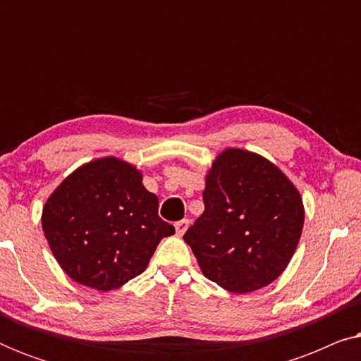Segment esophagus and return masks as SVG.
<instances>
[{"label":"esophagus","mask_w":361,"mask_h":361,"mask_svg":"<svg viewBox=\"0 0 361 361\" xmlns=\"http://www.w3.org/2000/svg\"><path fill=\"white\" fill-rule=\"evenodd\" d=\"M176 233L182 236L187 231V228H189V220H180V221H176Z\"/></svg>","instance_id":"34e87169"}]
</instances>
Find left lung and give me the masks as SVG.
<instances>
[{"instance_id": "8db88e82", "label": "left lung", "mask_w": 361, "mask_h": 361, "mask_svg": "<svg viewBox=\"0 0 361 361\" xmlns=\"http://www.w3.org/2000/svg\"><path fill=\"white\" fill-rule=\"evenodd\" d=\"M205 210L185 231L207 279L246 294L279 278L304 226L299 190L256 152L228 147L205 177Z\"/></svg>"}]
</instances>
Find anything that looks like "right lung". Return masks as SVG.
<instances>
[{
	"mask_svg": "<svg viewBox=\"0 0 361 361\" xmlns=\"http://www.w3.org/2000/svg\"><path fill=\"white\" fill-rule=\"evenodd\" d=\"M157 207L141 172L108 156L62 180L44 205L42 230L68 278L106 293L140 276L159 241L174 235Z\"/></svg>",
	"mask_w": 361,
	"mask_h": 361,
	"instance_id": "1",
	"label": "right lung"
}]
</instances>
